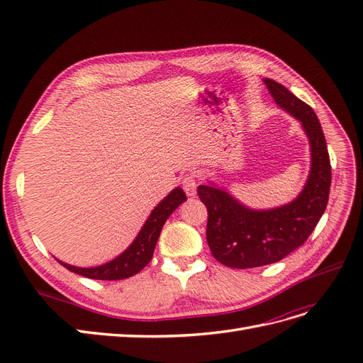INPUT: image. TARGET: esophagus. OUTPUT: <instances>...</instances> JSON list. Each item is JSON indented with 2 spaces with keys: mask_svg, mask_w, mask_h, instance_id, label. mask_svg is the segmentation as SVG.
<instances>
[{
  "mask_svg": "<svg viewBox=\"0 0 363 363\" xmlns=\"http://www.w3.org/2000/svg\"><path fill=\"white\" fill-rule=\"evenodd\" d=\"M182 186L188 196H195L196 195V186H199V179H196L195 174H186L183 180H182Z\"/></svg>",
  "mask_w": 363,
  "mask_h": 363,
  "instance_id": "1",
  "label": "esophagus"
}]
</instances>
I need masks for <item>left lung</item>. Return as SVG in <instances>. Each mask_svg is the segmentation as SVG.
Masks as SVG:
<instances>
[{"label":"left lung","instance_id":"8db88e82","mask_svg":"<svg viewBox=\"0 0 363 363\" xmlns=\"http://www.w3.org/2000/svg\"><path fill=\"white\" fill-rule=\"evenodd\" d=\"M276 103L300 121L309 138V179L296 199L271 211H251L216 186H199L207 207L206 238L212 256L228 268H256L286 257L301 247L320 221L332 183V167L320 121L311 106L283 84L263 80Z\"/></svg>","mask_w":363,"mask_h":363}]
</instances>
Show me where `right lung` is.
Wrapping results in <instances>:
<instances>
[{
	"instance_id": "obj_1",
	"label": "right lung",
	"mask_w": 363,
	"mask_h": 363,
	"mask_svg": "<svg viewBox=\"0 0 363 363\" xmlns=\"http://www.w3.org/2000/svg\"><path fill=\"white\" fill-rule=\"evenodd\" d=\"M183 201H186V194L183 192L182 188H175L174 191H171L169 195L164 196V199L155 207V211L151 212L144 227L140 228L139 235L133 240V244L112 262L95 268H79L68 265V263H63L60 260L57 262L67 269L94 280H123L135 276V274L144 269L150 263L163 224L167 223L168 216Z\"/></svg>"
}]
</instances>
